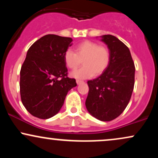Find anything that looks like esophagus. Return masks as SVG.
Wrapping results in <instances>:
<instances>
[{"instance_id":"1","label":"esophagus","mask_w":158,"mask_h":158,"mask_svg":"<svg viewBox=\"0 0 158 158\" xmlns=\"http://www.w3.org/2000/svg\"><path fill=\"white\" fill-rule=\"evenodd\" d=\"M77 85H80V84H81V83H84V81H81V80H79V79H77Z\"/></svg>"}]
</instances>
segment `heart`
<instances>
[{
	"label": "heart",
	"instance_id": "heart-1",
	"mask_svg": "<svg viewBox=\"0 0 158 158\" xmlns=\"http://www.w3.org/2000/svg\"><path fill=\"white\" fill-rule=\"evenodd\" d=\"M75 52L67 50L64 53L65 64L70 70H76L83 62L84 66L71 73V77L79 79H88L94 75L102 74L108 68L110 61L109 49L99 46L97 42L84 41L75 48Z\"/></svg>",
	"mask_w": 158,
	"mask_h": 158
}]
</instances>
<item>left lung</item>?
I'll use <instances>...</instances> for the list:
<instances>
[{
  "instance_id": "obj_1",
  "label": "left lung",
  "mask_w": 158,
  "mask_h": 158,
  "mask_svg": "<svg viewBox=\"0 0 158 158\" xmlns=\"http://www.w3.org/2000/svg\"><path fill=\"white\" fill-rule=\"evenodd\" d=\"M101 40L110 50V64L99 77L88 81L85 106L93 117L106 122L119 117L128 106L135 85V67L129 49L120 40L111 35H102Z\"/></svg>"
}]
</instances>
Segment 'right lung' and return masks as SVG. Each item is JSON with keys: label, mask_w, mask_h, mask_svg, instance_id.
Listing matches in <instances>:
<instances>
[{"label": "right lung", "mask_w": 158, "mask_h": 158, "mask_svg": "<svg viewBox=\"0 0 158 158\" xmlns=\"http://www.w3.org/2000/svg\"><path fill=\"white\" fill-rule=\"evenodd\" d=\"M71 38L49 34L29 48L20 72V94L23 106L34 117L49 119L64 104L68 92L77 86L68 77L64 53Z\"/></svg>", "instance_id": "right-lung-1"}]
</instances>
